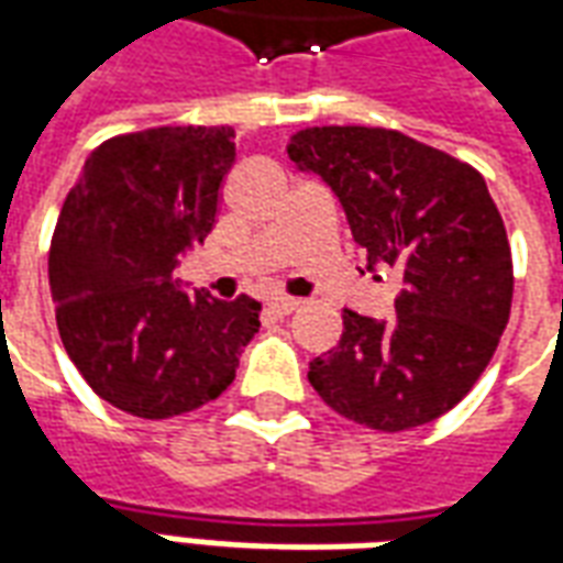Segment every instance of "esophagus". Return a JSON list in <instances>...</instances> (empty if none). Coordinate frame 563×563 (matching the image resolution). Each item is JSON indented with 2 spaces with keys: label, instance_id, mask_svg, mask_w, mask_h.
Listing matches in <instances>:
<instances>
[{
  "label": "esophagus",
  "instance_id": "34e87169",
  "mask_svg": "<svg viewBox=\"0 0 563 563\" xmlns=\"http://www.w3.org/2000/svg\"><path fill=\"white\" fill-rule=\"evenodd\" d=\"M298 298H286V295H280V298H271L268 301V310L271 313H277V317H289V313H295L298 310Z\"/></svg>",
  "mask_w": 563,
  "mask_h": 563
}]
</instances>
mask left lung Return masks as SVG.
Segmentation results:
<instances>
[{
  "label": "left lung",
  "mask_w": 563,
  "mask_h": 563,
  "mask_svg": "<svg viewBox=\"0 0 563 563\" xmlns=\"http://www.w3.org/2000/svg\"><path fill=\"white\" fill-rule=\"evenodd\" d=\"M286 153L341 198L367 271L404 277L391 319L343 310L341 341L310 362V386L377 431L434 422L492 362L512 305L507 229L483 174L395 129H301Z\"/></svg>",
  "instance_id": "8db88e82"
}]
</instances>
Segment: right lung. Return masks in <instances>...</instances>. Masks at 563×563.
Returning a JSON list of instances; mask_svg holds the SVG:
<instances>
[{"instance_id":"1","label":"right lung","mask_w":563,"mask_h":563,"mask_svg":"<svg viewBox=\"0 0 563 563\" xmlns=\"http://www.w3.org/2000/svg\"><path fill=\"white\" fill-rule=\"evenodd\" d=\"M234 129L159 126L92 150L51 241L56 325L80 377L141 419L189 413L232 386L256 298L186 295L172 274L217 222Z\"/></svg>"}]
</instances>
